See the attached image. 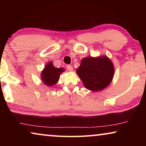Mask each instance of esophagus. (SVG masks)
Returning <instances> with one entry per match:
<instances>
[{
  "label": "esophagus",
  "mask_w": 146,
  "mask_h": 146,
  "mask_svg": "<svg viewBox=\"0 0 146 146\" xmlns=\"http://www.w3.org/2000/svg\"><path fill=\"white\" fill-rule=\"evenodd\" d=\"M67 69H68V70L69 71H72L73 70V68L71 66H70V65H68L67 66Z\"/></svg>",
  "instance_id": "1"
}]
</instances>
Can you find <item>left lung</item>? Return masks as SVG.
<instances>
[{
  "mask_svg": "<svg viewBox=\"0 0 146 146\" xmlns=\"http://www.w3.org/2000/svg\"><path fill=\"white\" fill-rule=\"evenodd\" d=\"M76 72L86 89L99 91L106 89L111 82L115 68L107 56H88L81 60Z\"/></svg>",
  "mask_w": 146,
  "mask_h": 146,
  "instance_id": "1",
  "label": "left lung"
}]
</instances>
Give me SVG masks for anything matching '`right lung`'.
<instances>
[{
  "label": "right lung",
  "instance_id": "1",
  "mask_svg": "<svg viewBox=\"0 0 146 146\" xmlns=\"http://www.w3.org/2000/svg\"><path fill=\"white\" fill-rule=\"evenodd\" d=\"M64 71H65V69L56 68L52 62H49L42 71V81L46 86H53L58 82L60 74Z\"/></svg>",
  "mask_w": 146,
  "mask_h": 146
}]
</instances>
